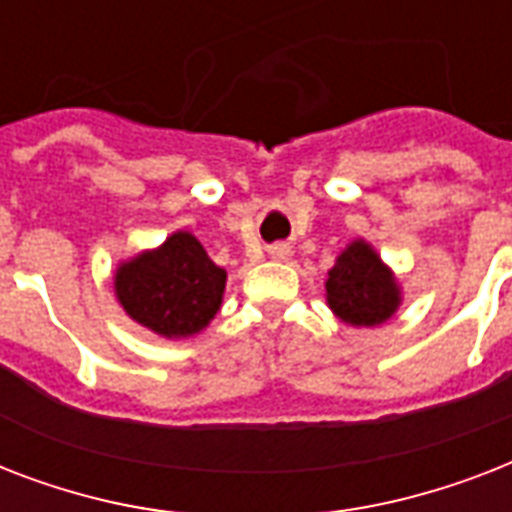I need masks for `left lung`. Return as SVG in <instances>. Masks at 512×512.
I'll list each match as a JSON object with an SVG mask.
<instances>
[{
  "label": "left lung",
  "instance_id": "left-lung-1",
  "mask_svg": "<svg viewBox=\"0 0 512 512\" xmlns=\"http://www.w3.org/2000/svg\"><path fill=\"white\" fill-rule=\"evenodd\" d=\"M327 303L350 327H377L401 305L396 276L364 239L350 241L327 276Z\"/></svg>",
  "mask_w": 512,
  "mask_h": 512
}]
</instances>
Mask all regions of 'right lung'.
<instances>
[{
    "label": "right lung",
    "instance_id": "obj_1",
    "mask_svg": "<svg viewBox=\"0 0 512 512\" xmlns=\"http://www.w3.org/2000/svg\"><path fill=\"white\" fill-rule=\"evenodd\" d=\"M116 300L130 319L156 335L191 337L220 311L225 271L209 260L199 239L172 233L159 249H148L116 268Z\"/></svg>",
    "mask_w": 512,
    "mask_h": 512
}]
</instances>
